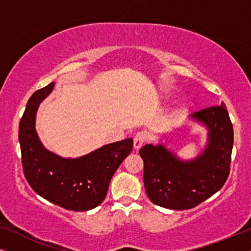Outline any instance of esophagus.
<instances>
[{
	"mask_svg": "<svg viewBox=\"0 0 251 251\" xmlns=\"http://www.w3.org/2000/svg\"><path fill=\"white\" fill-rule=\"evenodd\" d=\"M147 139H149V136H147L146 132L144 131L137 132L135 137H133V149L139 150L140 147L147 142Z\"/></svg>",
	"mask_w": 251,
	"mask_h": 251,
	"instance_id": "34e87169",
	"label": "esophagus"
}]
</instances>
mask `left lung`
Masks as SVG:
<instances>
[{
	"label": "left lung",
	"mask_w": 251,
	"mask_h": 251,
	"mask_svg": "<svg viewBox=\"0 0 251 251\" xmlns=\"http://www.w3.org/2000/svg\"><path fill=\"white\" fill-rule=\"evenodd\" d=\"M208 129V143L200 155L181 160L162 144L139 151L144 161V185L150 200L160 207L185 210L218 192L229 174L233 126L224 102L191 115Z\"/></svg>",
	"instance_id": "obj_1"
}]
</instances>
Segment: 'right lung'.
Returning <instances> with one entry per match:
<instances>
[{
  "label": "right lung",
  "instance_id": "add662e5",
  "mask_svg": "<svg viewBox=\"0 0 251 251\" xmlns=\"http://www.w3.org/2000/svg\"><path fill=\"white\" fill-rule=\"evenodd\" d=\"M54 83L28 99L19 123L24 175L30 187L51 203L73 211H87L104 201L109 181L132 151V138L108 144L76 159H64L42 145L35 130L37 108Z\"/></svg>",
  "mask_w": 251,
  "mask_h": 251
}]
</instances>
